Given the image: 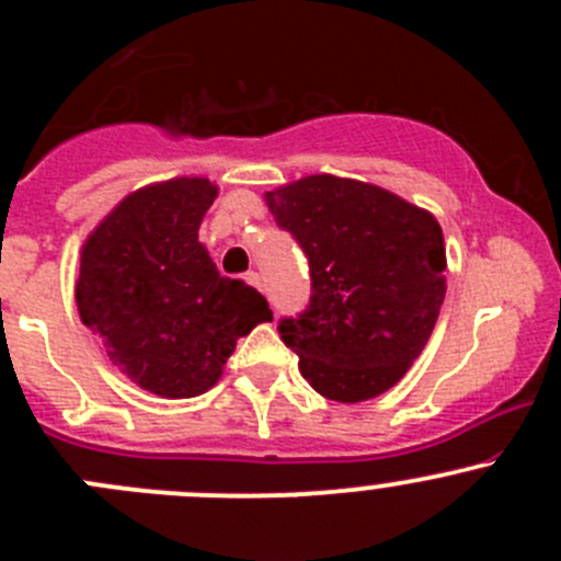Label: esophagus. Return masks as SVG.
Listing matches in <instances>:
<instances>
[{"label": "esophagus", "instance_id": "1", "mask_svg": "<svg viewBox=\"0 0 561 561\" xmlns=\"http://www.w3.org/2000/svg\"><path fill=\"white\" fill-rule=\"evenodd\" d=\"M244 279H247L249 285H252V287H257V290H263V279H260L257 271H249V274L244 276Z\"/></svg>", "mask_w": 561, "mask_h": 561}]
</instances>
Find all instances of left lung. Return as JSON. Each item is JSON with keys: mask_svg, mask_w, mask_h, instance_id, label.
I'll list each match as a JSON object with an SVG mask.
<instances>
[{"mask_svg": "<svg viewBox=\"0 0 561 561\" xmlns=\"http://www.w3.org/2000/svg\"><path fill=\"white\" fill-rule=\"evenodd\" d=\"M309 260L312 296L279 336L325 399H375L426 347L445 298L437 219L375 184L307 175L265 195Z\"/></svg>", "mask_w": 561, "mask_h": 561, "instance_id": "1", "label": "left lung"}]
</instances>
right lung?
Returning a JSON list of instances; mask_svg holds the SVG:
<instances>
[{
  "label": "right lung",
  "mask_w": 561,
  "mask_h": 561,
  "mask_svg": "<svg viewBox=\"0 0 561 561\" xmlns=\"http://www.w3.org/2000/svg\"><path fill=\"white\" fill-rule=\"evenodd\" d=\"M217 197L208 179H173L124 197L81 252L76 301L118 371L165 399L206 393L236 342L271 320L268 301L228 279L197 241Z\"/></svg>",
  "instance_id": "obj_1"
}]
</instances>
